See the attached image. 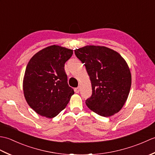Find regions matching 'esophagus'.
Segmentation results:
<instances>
[{
  "mask_svg": "<svg viewBox=\"0 0 155 155\" xmlns=\"http://www.w3.org/2000/svg\"><path fill=\"white\" fill-rule=\"evenodd\" d=\"M79 91H80V88H74V92H75V93H79Z\"/></svg>",
  "mask_w": 155,
  "mask_h": 155,
  "instance_id": "34e87169",
  "label": "esophagus"
}]
</instances>
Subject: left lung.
I'll return each instance as SVG.
<instances>
[{
  "label": "left lung",
  "instance_id": "1",
  "mask_svg": "<svg viewBox=\"0 0 155 155\" xmlns=\"http://www.w3.org/2000/svg\"><path fill=\"white\" fill-rule=\"evenodd\" d=\"M84 64L92 85V95L85 101L102 117L117 113L124 104L131 87V74L119 53L106 47L86 46L74 50Z\"/></svg>",
  "mask_w": 155,
  "mask_h": 155
}]
</instances>
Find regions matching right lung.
Listing matches in <instances>:
<instances>
[{"label": "right lung", "instance_id": "obj_1", "mask_svg": "<svg viewBox=\"0 0 155 155\" xmlns=\"http://www.w3.org/2000/svg\"><path fill=\"white\" fill-rule=\"evenodd\" d=\"M73 51L52 45L32 57L26 68L23 92L29 106L41 116L52 118L64 109L74 91L68 86L64 64Z\"/></svg>", "mask_w": 155, "mask_h": 155}]
</instances>
